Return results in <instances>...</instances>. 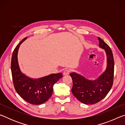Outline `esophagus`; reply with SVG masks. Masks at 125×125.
I'll use <instances>...</instances> for the list:
<instances>
[{
    "label": "esophagus",
    "mask_w": 125,
    "mask_h": 125,
    "mask_svg": "<svg viewBox=\"0 0 125 125\" xmlns=\"http://www.w3.org/2000/svg\"><path fill=\"white\" fill-rule=\"evenodd\" d=\"M69 73H70V71L68 70V69H65V70L63 72V75H69Z\"/></svg>",
    "instance_id": "1"
}]
</instances>
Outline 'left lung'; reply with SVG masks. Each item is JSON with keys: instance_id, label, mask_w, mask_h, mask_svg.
Returning <instances> with one entry per match:
<instances>
[{"instance_id": "left-lung-1", "label": "left lung", "mask_w": 125, "mask_h": 125, "mask_svg": "<svg viewBox=\"0 0 125 125\" xmlns=\"http://www.w3.org/2000/svg\"><path fill=\"white\" fill-rule=\"evenodd\" d=\"M99 47L105 50L107 56L106 69L96 79L88 80L79 74H70L72 78V92L76 98L85 104H94L106 96L113 84L114 60L110 47L98 37Z\"/></svg>"}]
</instances>
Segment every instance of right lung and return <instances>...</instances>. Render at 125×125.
<instances>
[{"label":"right lung","instance_id":"right-lung-1","mask_svg":"<svg viewBox=\"0 0 125 125\" xmlns=\"http://www.w3.org/2000/svg\"><path fill=\"white\" fill-rule=\"evenodd\" d=\"M27 39L24 38L15 48L12 53L11 71L15 89L18 94L27 101L33 105H40L47 101L53 93V86L60 78L61 73L51 74L45 77L32 79L21 71L18 60V53L21 44Z\"/></svg>","mask_w":125,"mask_h":125}]
</instances>
